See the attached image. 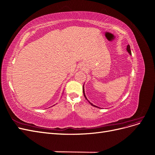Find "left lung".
I'll list each match as a JSON object with an SVG mask.
<instances>
[{
	"label": "left lung",
	"mask_w": 155,
	"mask_h": 155,
	"mask_svg": "<svg viewBox=\"0 0 155 155\" xmlns=\"http://www.w3.org/2000/svg\"><path fill=\"white\" fill-rule=\"evenodd\" d=\"M127 51H128L129 52V54H130V55H131V51H130V46H129V45H128L127 46ZM83 94H84V96L85 97V98L87 100V97H86V96H85V91H84V85H83ZM88 102L90 103V104L92 105V106H94V107H97V108H100V107H97V106H96V105H93L92 104H91V103L88 101Z\"/></svg>",
	"instance_id": "1"
}]
</instances>
